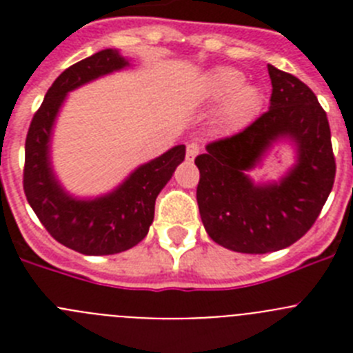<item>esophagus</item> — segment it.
Listing matches in <instances>:
<instances>
[{
	"mask_svg": "<svg viewBox=\"0 0 353 353\" xmlns=\"http://www.w3.org/2000/svg\"><path fill=\"white\" fill-rule=\"evenodd\" d=\"M199 145L198 143H189V145H187V150H185V155H187V159H189V161H194V157L196 155L199 154Z\"/></svg>",
	"mask_w": 353,
	"mask_h": 353,
	"instance_id": "34e87169",
	"label": "esophagus"
}]
</instances>
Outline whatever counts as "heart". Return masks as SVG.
Masks as SVG:
<instances>
[{
	"label": "heart",
	"instance_id": "obj_1",
	"mask_svg": "<svg viewBox=\"0 0 353 353\" xmlns=\"http://www.w3.org/2000/svg\"><path fill=\"white\" fill-rule=\"evenodd\" d=\"M201 93L208 102L225 101L217 120L221 129L226 132H236L248 127L263 105L261 90L245 84L244 72L233 67H219L208 72Z\"/></svg>",
	"mask_w": 353,
	"mask_h": 353
}]
</instances>
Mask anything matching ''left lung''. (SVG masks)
Here are the masks:
<instances>
[{"mask_svg":"<svg viewBox=\"0 0 353 353\" xmlns=\"http://www.w3.org/2000/svg\"><path fill=\"white\" fill-rule=\"evenodd\" d=\"M270 108L244 130L207 145L194 159L199 215L208 236L226 249L265 254L310 232L336 176L330 127L307 84L269 65ZM277 139L298 148L296 166L279 183L252 184L247 171Z\"/></svg>","mask_w":353,"mask_h":353,"instance_id":"left-lung-1","label":"left lung"}]
</instances>
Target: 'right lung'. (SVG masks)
I'll use <instances>...</instances> for the list:
<instances>
[{"mask_svg":"<svg viewBox=\"0 0 353 353\" xmlns=\"http://www.w3.org/2000/svg\"><path fill=\"white\" fill-rule=\"evenodd\" d=\"M127 65L129 61L120 52L104 49L68 67L51 84L28 129L23 173L28 203L52 239L81 254H117L139 244L154 221L159 192L185 157V145L173 146L139 166L113 192L101 198L76 199L61 189L52 173L49 146L65 97Z\"/></svg>","mask_w":353,"mask_h":353,"instance_id":"right-lung-1","label":"right lung"}]
</instances>
